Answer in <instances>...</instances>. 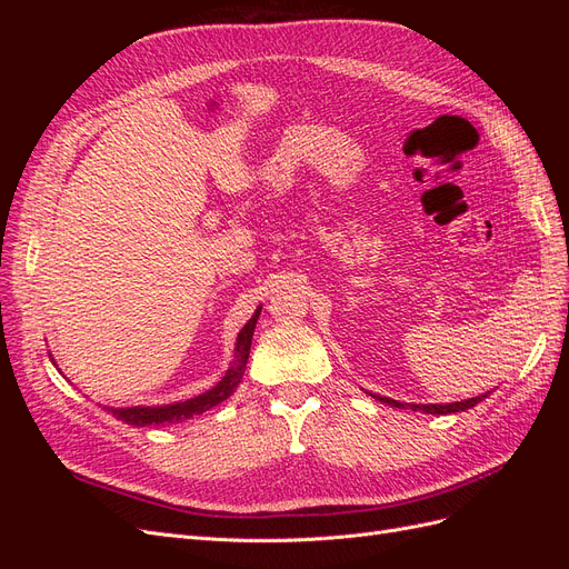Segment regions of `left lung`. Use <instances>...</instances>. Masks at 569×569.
I'll list each match as a JSON object with an SVG mask.
<instances>
[{
    "instance_id": "obj_1",
    "label": "left lung",
    "mask_w": 569,
    "mask_h": 569,
    "mask_svg": "<svg viewBox=\"0 0 569 569\" xmlns=\"http://www.w3.org/2000/svg\"><path fill=\"white\" fill-rule=\"evenodd\" d=\"M489 393H481V396H472V399H465V401H456V403H399L393 399H387V396H377V393H370L372 399L382 401L387 406H393V408H410V410H418V412H429V416H449V412H460V410H468V408H475L479 401L489 399Z\"/></svg>"
}]
</instances>
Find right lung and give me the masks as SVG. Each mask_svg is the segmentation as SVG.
Masks as SVG:
<instances>
[{
	"label": "right lung",
	"instance_id": "right-lung-1",
	"mask_svg": "<svg viewBox=\"0 0 569 569\" xmlns=\"http://www.w3.org/2000/svg\"><path fill=\"white\" fill-rule=\"evenodd\" d=\"M258 316H261V306L256 308V313L251 316V320L237 335L232 366L228 368L226 375H222V380L216 387H211L209 391H203L199 396H192V399H187V401L166 403V406H130V408L104 406V408L109 412H113L116 420H123L128 425H134V427L157 425V427H161V425H176V422H184V420L194 418V416H201V412L211 410L213 406L230 399V396L234 393V389L239 387V382H242V377H244ZM49 358H51V363H54V356H49Z\"/></svg>",
	"mask_w": 569,
	"mask_h": 569
}]
</instances>
